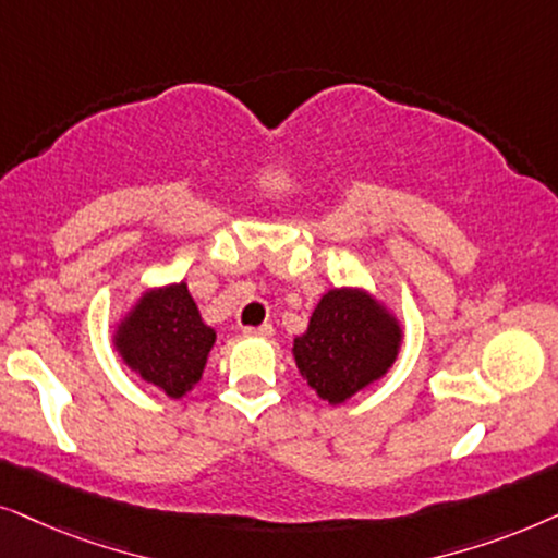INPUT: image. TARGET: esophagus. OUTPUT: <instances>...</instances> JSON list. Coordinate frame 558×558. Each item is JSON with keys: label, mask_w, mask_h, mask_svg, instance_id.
Segmentation results:
<instances>
[{"label": "esophagus", "mask_w": 558, "mask_h": 558, "mask_svg": "<svg viewBox=\"0 0 558 558\" xmlns=\"http://www.w3.org/2000/svg\"><path fill=\"white\" fill-rule=\"evenodd\" d=\"M247 339H270L272 337V326L263 324V326H250V329L242 331Z\"/></svg>", "instance_id": "34e87169"}]
</instances>
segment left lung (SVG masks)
Here are the masks:
<instances>
[{
	"label": "left lung",
	"instance_id": "left-lung-1",
	"mask_svg": "<svg viewBox=\"0 0 558 558\" xmlns=\"http://www.w3.org/2000/svg\"><path fill=\"white\" fill-rule=\"evenodd\" d=\"M403 347V324L388 303L360 286L329 288L293 337V360L308 388L329 405L383 380Z\"/></svg>",
	"mask_w": 558,
	"mask_h": 558
}]
</instances>
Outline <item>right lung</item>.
<instances>
[{"mask_svg":"<svg viewBox=\"0 0 558 558\" xmlns=\"http://www.w3.org/2000/svg\"><path fill=\"white\" fill-rule=\"evenodd\" d=\"M217 331L185 286H153L111 326V344L122 362L170 400H181L202 380Z\"/></svg>","mask_w":558,"mask_h":558,"instance_id":"add662e5","label":"right lung"}]
</instances>
